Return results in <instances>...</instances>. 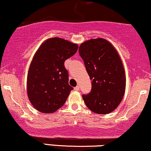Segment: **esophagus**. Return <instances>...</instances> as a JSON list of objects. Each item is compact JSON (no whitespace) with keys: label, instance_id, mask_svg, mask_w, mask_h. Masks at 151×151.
Returning a JSON list of instances; mask_svg holds the SVG:
<instances>
[{"label":"esophagus","instance_id":"34e87169","mask_svg":"<svg viewBox=\"0 0 151 151\" xmlns=\"http://www.w3.org/2000/svg\"><path fill=\"white\" fill-rule=\"evenodd\" d=\"M74 90H75V91H79V86H77L74 87Z\"/></svg>","mask_w":151,"mask_h":151}]
</instances>
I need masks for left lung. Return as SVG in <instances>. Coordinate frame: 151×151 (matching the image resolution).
Returning <instances> with one entry per match:
<instances>
[{"instance_id": "1", "label": "left lung", "mask_w": 151, "mask_h": 151, "mask_svg": "<svg viewBox=\"0 0 151 151\" xmlns=\"http://www.w3.org/2000/svg\"><path fill=\"white\" fill-rule=\"evenodd\" d=\"M92 88L82 98L87 107L98 114L115 110L125 94L126 79L123 65L114 46L103 38L84 42L79 49Z\"/></svg>"}]
</instances>
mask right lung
<instances>
[{"mask_svg": "<svg viewBox=\"0 0 151 151\" xmlns=\"http://www.w3.org/2000/svg\"><path fill=\"white\" fill-rule=\"evenodd\" d=\"M78 45L60 37L49 38L34 55L27 77V93L36 109L53 113L63 105L73 88L69 85L64 63L74 56Z\"/></svg>", "mask_w": 151, "mask_h": 151, "instance_id": "right-lung-1", "label": "right lung"}]
</instances>
